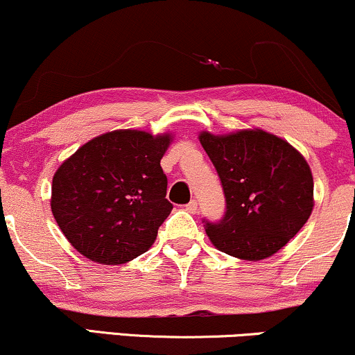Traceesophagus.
I'll return each instance as SVG.
<instances>
[{
    "label": "esophagus",
    "mask_w": 355,
    "mask_h": 355,
    "mask_svg": "<svg viewBox=\"0 0 355 355\" xmlns=\"http://www.w3.org/2000/svg\"><path fill=\"white\" fill-rule=\"evenodd\" d=\"M186 211L191 212V214H196L198 212V200L192 199L189 204H186Z\"/></svg>",
    "instance_id": "obj_1"
}]
</instances>
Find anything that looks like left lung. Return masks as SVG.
Masks as SVG:
<instances>
[{
    "instance_id": "obj_1",
    "label": "left lung",
    "mask_w": 355,
    "mask_h": 355,
    "mask_svg": "<svg viewBox=\"0 0 355 355\" xmlns=\"http://www.w3.org/2000/svg\"><path fill=\"white\" fill-rule=\"evenodd\" d=\"M199 141L216 166L227 204L222 220L204 218L214 247L248 261L282 250L313 212V174L303 155L258 128L200 131Z\"/></svg>"
}]
</instances>
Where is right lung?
Instances as JSON below:
<instances>
[{
  "instance_id": "obj_1",
  "label": "right lung",
  "mask_w": 355,
  "mask_h": 355,
  "mask_svg": "<svg viewBox=\"0 0 355 355\" xmlns=\"http://www.w3.org/2000/svg\"><path fill=\"white\" fill-rule=\"evenodd\" d=\"M171 135L115 130L87 141L52 178L51 209L65 239L103 265L131 261L171 214L161 168Z\"/></svg>"
}]
</instances>
